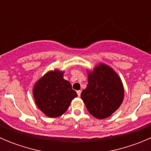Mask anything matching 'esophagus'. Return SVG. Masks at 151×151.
I'll use <instances>...</instances> for the list:
<instances>
[{"label":"esophagus","instance_id":"34e87169","mask_svg":"<svg viewBox=\"0 0 151 151\" xmlns=\"http://www.w3.org/2000/svg\"><path fill=\"white\" fill-rule=\"evenodd\" d=\"M77 95H78V96H80V95H81V91H80V90L77 91Z\"/></svg>","mask_w":151,"mask_h":151}]
</instances>
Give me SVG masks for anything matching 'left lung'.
I'll list each match as a JSON object with an SVG mask.
<instances>
[{
    "label": "left lung",
    "mask_w": 151,
    "mask_h": 151,
    "mask_svg": "<svg viewBox=\"0 0 151 151\" xmlns=\"http://www.w3.org/2000/svg\"><path fill=\"white\" fill-rule=\"evenodd\" d=\"M88 81L81 98L88 112L98 119L109 117L123 101L124 90L121 79L110 67L101 63L88 73Z\"/></svg>",
    "instance_id": "1"
}]
</instances>
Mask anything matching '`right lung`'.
I'll return each mask as SVG.
<instances>
[{"label": "right lung", "instance_id": "add662e5", "mask_svg": "<svg viewBox=\"0 0 151 151\" xmlns=\"http://www.w3.org/2000/svg\"><path fill=\"white\" fill-rule=\"evenodd\" d=\"M63 72L49 71L33 88V96L38 107L47 116L55 118L67 110L71 100L77 96L71 85L63 78Z\"/></svg>", "mask_w": 151, "mask_h": 151}]
</instances>
